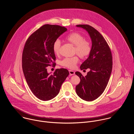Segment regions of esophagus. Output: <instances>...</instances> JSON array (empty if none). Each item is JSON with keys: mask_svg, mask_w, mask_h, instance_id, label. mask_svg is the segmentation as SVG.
<instances>
[{"mask_svg": "<svg viewBox=\"0 0 134 134\" xmlns=\"http://www.w3.org/2000/svg\"><path fill=\"white\" fill-rule=\"evenodd\" d=\"M69 73H70V74L71 75H73L75 74V72L73 71H72V70H69Z\"/></svg>", "mask_w": 134, "mask_h": 134, "instance_id": "1", "label": "esophagus"}]
</instances>
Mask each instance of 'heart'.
I'll list each match as a JSON object with an SVG mask.
<instances>
[{
    "label": "heart",
    "mask_w": 134,
    "mask_h": 134,
    "mask_svg": "<svg viewBox=\"0 0 134 134\" xmlns=\"http://www.w3.org/2000/svg\"><path fill=\"white\" fill-rule=\"evenodd\" d=\"M65 40L68 42L74 45V51L80 57L85 59L88 57L92 51V46L90 42L86 40L85 37L77 32H72L69 34L65 37ZM61 47V41L60 40H56L53 45L54 53L58 55ZM79 61L77 56L64 58L60 62L61 65L69 68L73 69Z\"/></svg>",
    "instance_id": "1"
}]
</instances>
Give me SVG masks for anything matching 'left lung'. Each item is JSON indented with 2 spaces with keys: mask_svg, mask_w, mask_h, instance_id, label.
Here are the masks:
<instances>
[{
  "mask_svg": "<svg viewBox=\"0 0 134 134\" xmlns=\"http://www.w3.org/2000/svg\"><path fill=\"white\" fill-rule=\"evenodd\" d=\"M76 27L88 32L92 42V51L80 67L81 70L90 69L87 75L83 76L80 72H75L80 79L76 92L81 99L92 101L103 93L108 84L113 68L111 52L105 38L95 28L88 25H77Z\"/></svg>",
  "mask_w": 134,
  "mask_h": 134,
  "instance_id": "left-lung-1",
  "label": "left lung"
}]
</instances>
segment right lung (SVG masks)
<instances>
[{"label": "right lung", "instance_id": "add662e5", "mask_svg": "<svg viewBox=\"0 0 134 134\" xmlns=\"http://www.w3.org/2000/svg\"><path fill=\"white\" fill-rule=\"evenodd\" d=\"M67 29L46 24L34 32L26 42L22 55V68L27 83L38 99L48 100L57 96L61 86L69 74L65 69H56L52 75L48 66H55L53 49L54 41Z\"/></svg>", "mask_w": 134, "mask_h": 134}]
</instances>
